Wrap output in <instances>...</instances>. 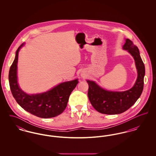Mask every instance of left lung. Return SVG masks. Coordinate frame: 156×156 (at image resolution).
<instances>
[{
    "label": "left lung",
    "instance_id": "left-lung-1",
    "mask_svg": "<svg viewBox=\"0 0 156 156\" xmlns=\"http://www.w3.org/2000/svg\"><path fill=\"white\" fill-rule=\"evenodd\" d=\"M123 48L133 57L137 71V78L131 89L123 92L109 91L102 88L94 81L87 80L88 96L92 106L99 113L107 115L120 114L129 109L140 97L144 86L145 67L139 48L127 38Z\"/></svg>",
    "mask_w": 156,
    "mask_h": 156
}]
</instances>
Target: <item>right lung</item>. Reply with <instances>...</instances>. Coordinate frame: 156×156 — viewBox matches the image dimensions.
Here are the masks:
<instances>
[{"mask_svg":"<svg viewBox=\"0 0 156 156\" xmlns=\"http://www.w3.org/2000/svg\"><path fill=\"white\" fill-rule=\"evenodd\" d=\"M23 45L17 50L9 70V81L12 94L17 104L31 114L44 119L55 117L66 108L69 95L78 83V79L61 83L41 94H27L19 87L17 76L18 54Z\"/></svg>","mask_w":156,"mask_h":156,"instance_id":"right-lung-1","label":"right lung"}]
</instances>
